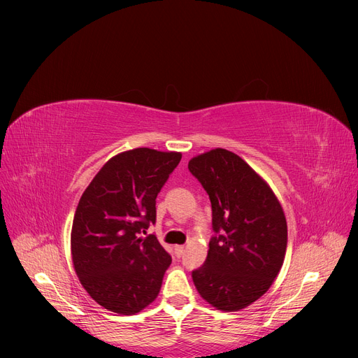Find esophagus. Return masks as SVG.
Here are the masks:
<instances>
[{
    "label": "esophagus",
    "mask_w": 358,
    "mask_h": 358,
    "mask_svg": "<svg viewBox=\"0 0 358 358\" xmlns=\"http://www.w3.org/2000/svg\"><path fill=\"white\" fill-rule=\"evenodd\" d=\"M174 252H176L177 258H180V257L184 254V247H182V245H177V247L174 248Z\"/></svg>",
    "instance_id": "obj_1"
}]
</instances>
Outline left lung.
Here are the masks:
<instances>
[{"mask_svg": "<svg viewBox=\"0 0 358 358\" xmlns=\"http://www.w3.org/2000/svg\"><path fill=\"white\" fill-rule=\"evenodd\" d=\"M212 203L208 258L192 271L200 296L219 310L247 308L273 285L287 248L283 209L267 182L227 149L189 162Z\"/></svg>", "mask_w": 358, "mask_h": 358, "instance_id": "obj_1", "label": "left lung"}]
</instances>
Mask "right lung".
Masks as SVG:
<instances>
[{
    "mask_svg": "<svg viewBox=\"0 0 358 358\" xmlns=\"http://www.w3.org/2000/svg\"><path fill=\"white\" fill-rule=\"evenodd\" d=\"M181 161L178 152L138 148L107 161L75 210L71 252L81 285L103 308L135 315L157 299L169 255L155 235L157 196Z\"/></svg>",
    "mask_w": 358,
    "mask_h": 358,
    "instance_id": "add662e5",
    "label": "right lung"
}]
</instances>
